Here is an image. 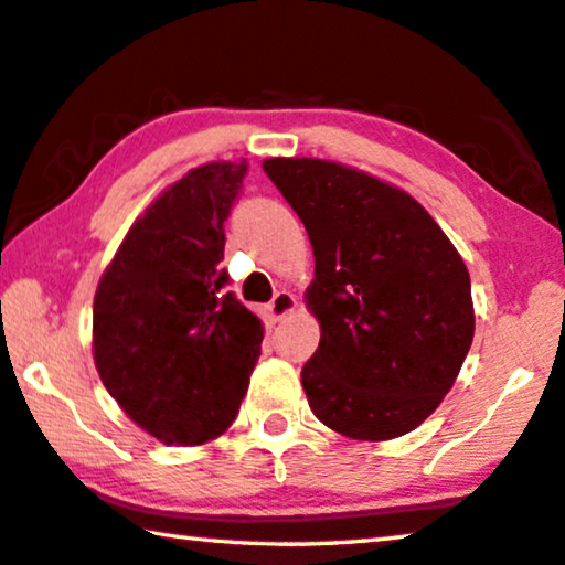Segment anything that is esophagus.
Returning a JSON list of instances; mask_svg holds the SVG:
<instances>
[{"mask_svg":"<svg viewBox=\"0 0 565 565\" xmlns=\"http://www.w3.org/2000/svg\"><path fill=\"white\" fill-rule=\"evenodd\" d=\"M295 308H298V298H295V295L288 292V290L275 292V298L270 300V306H267V310H270V318L275 320V323H277V320L288 318Z\"/></svg>","mask_w":565,"mask_h":565,"instance_id":"1","label":"esophagus"}]
</instances>
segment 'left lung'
<instances>
[{
    "mask_svg": "<svg viewBox=\"0 0 565 565\" xmlns=\"http://www.w3.org/2000/svg\"><path fill=\"white\" fill-rule=\"evenodd\" d=\"M263 169L306 224L320 343L300 379L312 414L351 439L412 431L452 388L475 335L470 273L404 189L323 159Z\"/></svg>",
    "mask_w": 565,
    "mask_h": 565,
    "instance_id": "8db88e82",
    "label": "left lung"
}]
</instances>
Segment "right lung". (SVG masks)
I'll return each instance as SVG.
<instances>
[{"mask_svg":"<svg viewBox=\"0 0 565 565\" xmlns=\"http://www.w3.org/2000/svg\"><path fill=\"white\" fill-rule=\"evenodd\" d=\"M245 161L196 167L153 199L103 273L93 359L103 386L163 445L227 431L247 394L265 328L232 292L224 220Z\"/></svg>","mask_w":565,"mask_h":565,"instance_id":"obj_1","label":"right lung"}]
</instances>
